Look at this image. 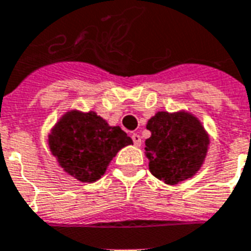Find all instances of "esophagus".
I'll return each instance as SVG.
<instances>
[{"mask_svg":"<svg viewBox=\"0 0 251 251\" xmlns=\"http://www.w3.org/2000/svg\"><path fill=\"white\" fill-rule=\"evenodd\" d=\"M131 140H133L136 147H141V136L138 133H133L131 134Z\"/></svg>","mask_w":251,"mask_h":251,"instance_id":"34e87169","label":"esophagus"}]
</instances>
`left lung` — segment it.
<instances>
[{"label": "left lung", "mask_w": 251, "mask_h": 251, "mask_svg": "<svg viewBox=\"0 0 251 251\" xmlns=\"http://www.w3.org/2000/svg\"><path fill=\"white\" fill-rule=\"evenodd\" d=\"M152 136L145 141L149 169L167 184H177L194 176L204 161L208 136L188 113L160 111L147 125Z\"/></svg>", "instance_id": "1"}]
</instances>
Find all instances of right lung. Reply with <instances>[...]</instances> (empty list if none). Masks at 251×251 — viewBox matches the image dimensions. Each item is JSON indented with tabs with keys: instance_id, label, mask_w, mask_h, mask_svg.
Here are the masks:
<instances>
[{
	"instance_id": "add662e5",
	"label": "right lung",
	"mask_w": 251,
	"mask_h": 251,
	"mask_svg": "<svg viewBox=\"0 0 251 251\" xmlns=\"http://www.w3.org/2000/svg\"><path fill=\"white\" fill-rule=\"evenodd\" d=\"M130 144L120 126H109L95 113H68L50 136V148L60 167L84 183L98 180L117 152Z\"/></svg>"
}]
</instances>
